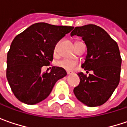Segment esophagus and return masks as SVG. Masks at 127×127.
Here are the masks:
<instances>
[{"instance_id":"1","label":"esophagus","mask_w":127,"mask_h":127,"mask_svg":"<svg viewBox=\"0 0 127 127\" xmlns=\"http://www.w3.org/2000/svg\"><path fill=\"white\" fill-rule=\"evenodd\" d=\"M67 75H70V74H72V73H73V72H70V71H67Z\"/></svg>"}]
</instances>
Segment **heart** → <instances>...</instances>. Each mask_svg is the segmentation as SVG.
Segmentation results:
<instances>
[{
	"mask_svg": "<svg viewBox=\"0 0 127 127\" xmlns=\"http://www.w3.org/2000/svg\"><path fill=\"white\" fill-rule=\"evenodd\" d=\"M58 48H59V42H57L55 45L54 48V53L55 54L57 53ZM57 65L58 67H60L63 68L64 70H65L70 71V70H74L77 67L78 61L74 60H70V59H63V60H61L58 61L57 63Z\"/></svg>",
	"mask_w": 127,
	"mask_h": 127,
	"instance_id": "heart-1",
	"label": "heart"
}]
</instances>
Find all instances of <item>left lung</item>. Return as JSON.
Here are the masks:
<instances>
[{
  "mask_svg": "<svg viewBox=\"0 0 127 127\" xmlns=\"http://www.w3.org/2000/svg\"><path fill=\"white\" fill-rule=\"evenodd\" d=\"M71 37H82L88 54L82 67L93 70V74L79 73V85L73 93L83 104L97 107L104 104L112 95L120 82L121 57L117 42L101 27L89 24L76 27Z\"/></svg>",
  "mask_w": 127,
  "mask_h": 127,
  "instance_id": "1",
  "label": "left lung"
}]
</instances>
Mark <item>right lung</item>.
Masks as SVG:
<instances>
[{
	"mask_svg": "<svg viewBox=\"0 0 127 127\" xmlns=\"http://www.w3.org/2000/svg\"><path fill=\"white\" fill-rule=\"evenodd\" d=\"M73 29L37 23L13 39L7 54L6 78L19 101L27 104L42 101L55 83L67 75L60 67L53 66L50 73H41V68L52 62L55 45Z\"/></svg>",
	"mask_w": 127,
	"mask_h": 127,
	"instance_id": "1",
	"label": "right lung"
}]
</instances>
